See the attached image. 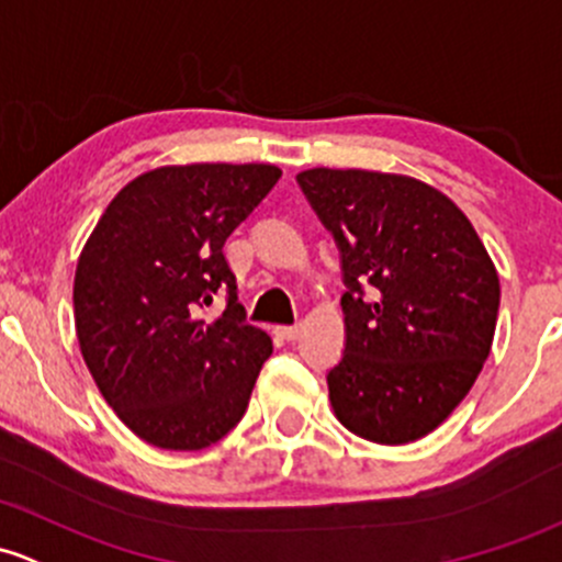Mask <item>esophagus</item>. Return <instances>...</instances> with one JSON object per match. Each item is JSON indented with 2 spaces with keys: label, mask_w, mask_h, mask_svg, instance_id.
<instances>
[{
  "label": "esophagus",
  "mask_w": 562,
  "mask_h": 562,
  "mask_svg": "<svg viewBox=\"0 0 562 562\" xmlns=\"http://www.w3.org/2000/svg\"><path fill=\"white\" fill-rule=\"evenodd\" d=\"M277 334H280L285 341H296L301 336V326H282L277 328Z\"/></svg>",
  "instance_id": "1"
}]
</instances>
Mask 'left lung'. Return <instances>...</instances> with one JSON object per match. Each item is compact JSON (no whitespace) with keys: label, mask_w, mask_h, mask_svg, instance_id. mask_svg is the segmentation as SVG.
<instances>
[{"label":"left lung","mask_w":562,"mask_h":562,"mask_svg":"<svg viewBox=\"0 0 562 562\" xmlns=\"http://www.w3.org/2000/svg\"><path fill=\"white\" fill-rule=\"evenodd\" d=\"M296 180L339 247L347 288L330 406L360 439H423L490 356L498 271L469 217L415 177L317 167Z\"/></svg>","instance_id":"1"}]
</instances>
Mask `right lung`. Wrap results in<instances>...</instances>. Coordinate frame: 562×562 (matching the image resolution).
<instances>
[{"label":"right lung","instance_id":"obj_1","mask_svg":"<svg viewBox=\"0 0 562 562\" xmlns=\"http://www.w3.org/2000/svg\"><path fill=\"white\" fill-rule=\"evenodd\" d=\"M282 172L188 164L112 199L75 271V328L104 401L161 450H204L241 420L271 339L247 323L223 245ZM221 292L227 310H201Z\"/></svg>","mask_w":562,"mask_h":562}]
</instances>
